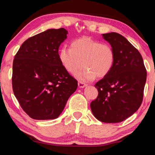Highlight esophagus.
<instances>
[{
  "label": "esophagus",
  "mask_w": 155,
  "mask_h": 155,
  "mask_svg": "<svg viewBox=\"0 0 155 155\" xmlns=\"http://www.w3.org/2000/svg\"><path fill=\"white\" fill-rule=\"evenodd\" d=\"M86 86H87V84H84L82 82H78V86H79L80 88H84Z\"/></svg>",
  "instance_id": "obj_1"
}]
</instances>
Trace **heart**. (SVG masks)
Wrapping results in <instances>:
<instances>
[{
  "label": "heart",
  "mask_w": 155,
  "mask_h": 155,
  "mask_svg": "<svg viewBox=\"0 0 155 155\" xmlns=\"http://www.w3.org/2000/svg\"><path fill=\"white\" fill-rule=\"evenodd\" d=\"M59 59L70 73H75L83 65L85 69L75 73V76L80 80L91 81L96 76L100 78L109 74L114 65L116 54L108 43H101L91 38L82 37L73 40L70 48H61Z\"/></svg>",
  "instance_id": "b5f03b06"
}]
</instances>
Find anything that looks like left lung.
Instances as JSON below:
<instances>
[{"label":"left lung","instance_id":"8db88e82","mask_svg":"<svg viewBox=\"0 0 155 155\" xmlns=\"http://www.w3.org/2000/svg\"><path fill=\"white\" fill-rule=\"evenodd\" d=\"M115 51L112 69L95 84L97 99L91 108L97 120L117 123L139 109L143 101L147 72L142 56L125 37L116 32L103 34Z\"/></svg>","mask_w":155,"mask_h":155}]
</instances>
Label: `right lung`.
<instances>
[{"label": "right lung", "instance_id": "right-lung-1", "mask_svg": "<svg viewBox=\"0 0 155 155\" xmlns=\"http://www.w3.org/2000/svg\"><path fill=\"white\" fill-rule=\"evenodd\" d=\"M63 28L48 29L26 39L13 62V91L21 107L35 120L58 118L78 81L64 69L58 48L67 39Z\"/></svg>", "mask_w": 155, "mask_h": 155}]
</instances>
